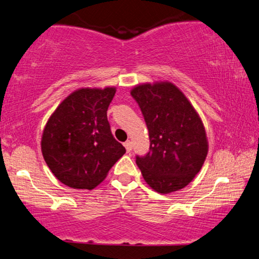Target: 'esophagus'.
<instances>
[{
  "instance_id": "esophagus-1",
  "label": "esophagus",
  "mask_w": 259,
  "mask_h": 259,
  "mask_svg": "<svg viewBox=\"0 0 259 259\" xmlns=\"http://www.w3.org/2000/svg\"><path fill=\"white\" fill-rule=\"evenodd\" d=\"M123 145H125V147H126V151H127V152H131V151H132V141H131V140L126 141V143L123 144Z\"/></svg>"
}]
</instances>
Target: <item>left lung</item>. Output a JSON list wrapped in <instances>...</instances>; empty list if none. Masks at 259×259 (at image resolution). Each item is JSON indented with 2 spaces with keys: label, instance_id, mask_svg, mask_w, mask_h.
Listing matches in <instances>:
<instances>
[{
  "label": "left lung",
  "instance_id": "left-lung-1",
  "mask_svg": "<svg viewBox=\"0 0 259 259\" xmlns=\"http://www.w3.org/2000/svg\"><path fill=\"white\" fill-rule=\"evenodd\" d=\"M131 94L143 112L150 136V152L136 160L145 182L161 194L184 189L203 167L208 152L199 114L169 81L139 83Z\"/></svg>",
  "mask_w": 259,
  "mask_h": 259
}]
</instances>
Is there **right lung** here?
Returning <instances> with one entry per match:
<instances>
[{
	"label": "right lung",
	"instance_id": "1",
	"mask_svg": "<svg viewBox=\"0 0 259 259\" xmlns=\"http://www.w3.org/2000/svg\"><path fill=\"white\" fill-rule=\"evenodd\" d=\"M115 87H82L63 99L46 123L41 152L63 185L93 190L104 182L125 147L112 136L107 109Z\"/></svg>",
	"mask_w": 259,
	"mask_h": 259
}]
</instances>
